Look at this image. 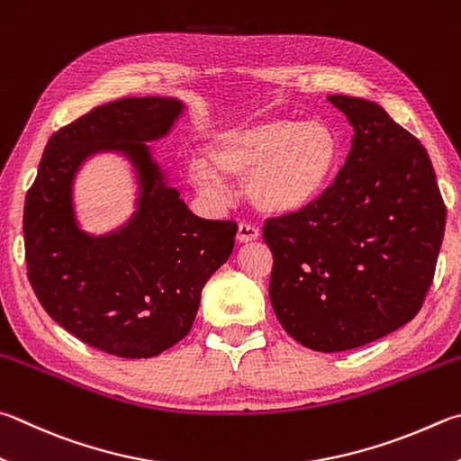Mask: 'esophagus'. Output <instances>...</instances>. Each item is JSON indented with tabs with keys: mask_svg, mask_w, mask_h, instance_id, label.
Instances as JSON below:
<instances>
[{
	"mask_svg": "<svg viewBox=\"0 0 461 461\" xmlns=\"http://www.w3.org/2000/svg\"><path fill=\"white\" fill-rule=\"evenodd\" d=\"M258 238H259V230L254 223L241 221L238 225V241H241V244H248V241H254Z\"/></svg>",
	"mask_w": 461,
	"mask_h": 461,
	"instance_id": "obj_1",
	"label": "esophagus"
}]
</instances>
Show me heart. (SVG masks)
I'll return each mask as SVG.
<instances>
[{
  "label": "heart",
  "instance_id": "heart-1",
  "mask_svg": "<svg viewBox=\"0 0 461 461\" xmlns=\"http://www.w3.org/2000/svg\"><path fill=\"white\" fill-rule=\"evenodd\" d=\"M340 163V139L329 122L262 116L212 132L189 177L207 197L221 195L220 179L241 177V194L258 212L286 215L316 203Z\"/></svg>",
  "mask_w": 461,
  "mask_h": 461
}]
</instances>
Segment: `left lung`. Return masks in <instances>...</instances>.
Listing matches in <instances>:
<instances>
[{
    "mask_svg": "<svg viewBox=\"0 0 461 461\" xmlns=\"http://www.w3.org/2000/svg\"><path fill=\"white\" fill-rule=\"evenodd\" d=\"M355 129L332 187L270 217V303L292 339L339 353L413 321L433 282L446 203L425 147L371 100L334 95Z\"/></svg>",
    "mask_w": 461,
    "mask_h": 461,
    "instance_id": "8db88e82",
    "label": "left lung"
}]
</instances>
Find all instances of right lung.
<instances>
[{"label": "right lung", "mask_w": 461, "mask_h": 461, "mask_svg": "<svg viewBox=\"0 0 461 461\" xmlns=\"http://www.w3.org/2000/svg\"><path fill=\"white\" fill-rule=\"evenodd\" d=\"M183 104L121 98L50 137L23 205L28 278L44 311L92 348L149 358L194 326L205 282L233 249L238 223L202 220L167 187L147 140L167 135ZM114 148L136 163L140 209L122 230L90 239L73 220L71 181L92 152Z\"/></svg>", "instance_id": "obj_1"}]
</instances>
